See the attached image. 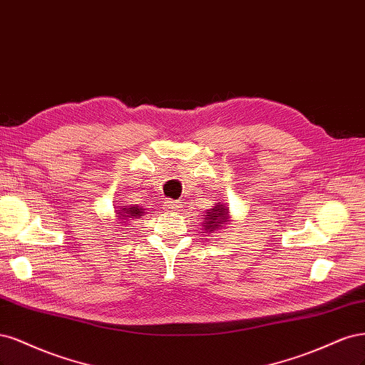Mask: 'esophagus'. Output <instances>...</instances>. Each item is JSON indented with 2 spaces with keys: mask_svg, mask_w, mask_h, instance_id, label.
<instances>
[{
  "mask_svg": "<svg viewBox=\"0 0 365 365\" xmlns=\"http://www.w3.org/2000/svg\"><path fill=\"white\" fill-rule=\"evenodd\" d=\"M165 209L170 210V212H178L180 209V203L179 202H174V200H167L165 202Z\"/></svg>",
  "mask_w": 365,
  "mask_h": 365,
  "instance_id": "34e87169",
  "label": "esophagus"
}]
</instances>
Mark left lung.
I'll list each match as a JSON object with an SVG mask.
<instances>
[{"label": "left lung", "mask_w": 365, "mask_h": 365, "mask_svg": "<svg viewBox=\"0 0 365 365\" xmlns=\"http://www.w3.org/2000/svg\"><path fill=\"white\" fill-rule=\"evenodd\" d=\"M227 207L226 206H215L210 212L206 215L205 226L209 232H214L221 227V225H227Z\"/></svg>", "instance_id": "left-lung-1"}]
</instances>
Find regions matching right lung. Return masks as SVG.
Wrapping results in <instances>:
<instances>
[{
  "mask_svg": "<svg viewBox=\"0 0 365 365\" xmlns=\"http://www.w3.org/2000/svg\"><path fill=\"white\" fill-rule=\"evenodd\" d=\"M121 217H125V218H135V217H140L144 214V209H140L138 206H132V207H123V210H120L118 212Z\"/></svg>",
  "mask_w": 365,
  "mask_h": 365,
  "instance_id": "add662e5",
  "label": "right lung"
}]
</instances>
